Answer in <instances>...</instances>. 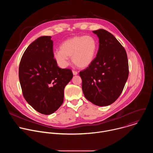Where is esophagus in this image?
Masks as SVG:
<instances>
[{"label":"esophagus","instance_id":"34e87169","mask_svg":"<svg viewBox=\"0 0 153 153\" xmlns=\"http://www.w3.org/2000/svg\"><path fill=\"white\" fill-rule=\"evenodd\" d=\"M73 74L74 75H77L78 74V72L77 71H73Z\"/></svg>","mask_w":153,"mask_h":153}]
</instances>
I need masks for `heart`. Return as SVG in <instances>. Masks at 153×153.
Returning a JSON list of instances; mask_svg holds the SVG:
<instances>
[{
  "instance_id": "heart-1",
  "label": "heart",
  "mask_w": 153,
  "mask_h": 153,
  "mask_svg": "<svg viewBox=\"0 0 153 153\" xmlns=\"http://www.w3.org/2000/svg\"><path fill=\"white\" fill-rule=\"evenodd\" d=\"M97 49L96 39L90 36H75L65 40L53 57L61 67L68 65V57H72L73 63L80 68L88 67L93 62Z\"/></svg>"
}]
</instances>
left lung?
Returning <instances> with one entry per match:
<instances>
[{"mask_svg":"<svg viewBox=\"0 0 153 153\" xmlns=\"http://www.w3.org/2000/svg\"><path fill=\"white\" fill-rule=\"evenodd\" d=\"M99 47L91 64L79 75L85 98L97 106L114 103L121 94L129 74L127 54L116 38L103 29L93 31Z\"/></svg>","mask_w":153,"mask_h":153,"instance_id":"left-lung-1","label":"left lung"}]
</instances>
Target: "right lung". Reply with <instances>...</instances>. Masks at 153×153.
I'll use <instances>...</instances> for the list:
<instances>
[{
	"label": "right lung",
	"instance_id": "obj_1",
	"mask_svg": "<svg viewBox=\"0 0 153 153\" xmlns=\"http://www.w3.org/2000/svg\"><path fill=\"white\" fill-rule=\"evenodd\" d=\"M51 36L32 42L21 58L19 77L23 96L37 112L48 115L63 102L64 88L73 78L72 71L62 69L53 57Z\"/></svg>",
	"mask_w": 153,
	"mask_h": 153
}]
</instances>
